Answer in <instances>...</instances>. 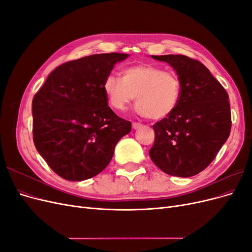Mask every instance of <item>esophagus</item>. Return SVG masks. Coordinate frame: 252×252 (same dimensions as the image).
<instances>
[{"mask_svg": "<svg viewBox=\"0 0 252 252\" xmlns=\"http://www.w3.org/2000/svg\"><path fill=\"white\" fill-rule=\"evenodd\" d=\"M141 127H142V124H140V123H132V128L133 129H139Z\"/></svg>", "mask_w": 252, "mask_h": 252, "instance_id": "34e87169", "label": "esophagus"}]
</instances>
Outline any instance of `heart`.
<instances>
[{
  "mask_svg": "<svg viewBox=\"0 0 252 252\" xmlns=\"http://www.w3.org/2000/svg\"><path fill=\"white\" fill-rule=\"evenodd\" d=\"M103 93L113 109L125 110L135 96L136 113L162 120L178 107L182 84L173 71L155 64H138L124 68L121 78L108 74L103 82Z\"/></svg>",
  "mask_w": 252,
  "mask_h": 252,
  "instance_id": "b5f03b06",
  "label": "heart"
}]
</instances>
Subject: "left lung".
Segmentation results:
<instances>
[{
	"mask_svg": "<svg viewBox=\"0 0 252 252\" xmlns=\"http://www.w3.org/2000/svg\"><path fill=\"white\" fill-rule=\"evenodd\" d=\"M151 58L173 68L182 93L175 110L154 125L150 158L167 174L192 177L213 161L230 134L229 96L199 61L182 55Z\"/></svg>",
	"mask_w": 252,
	"mask_h": 252,
	"instance_id": "left-lung-1",
	"label": "left lung"
}]
</instances>
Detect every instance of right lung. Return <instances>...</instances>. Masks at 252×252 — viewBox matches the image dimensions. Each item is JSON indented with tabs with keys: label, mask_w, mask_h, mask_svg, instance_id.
Segmentation results:
<instances>
[{
	"label": "right lung",
	"mask_w": 252,
	"mask_h": 252,
	"mask_svg": "<svg viewBox=\"0 0 252 252\" xmlns=\"http://www.w3.org/2000/svg\"><path fill=\"white\" fill-rule=\"evenodd\" d=\"M127 53H101L57 67L32 100L33 142L50 168L67 181L103 171L118 142L131 130L107 104L103 82Z\"/></svg>",
	"instance_id": "1"
}]
</instances>
